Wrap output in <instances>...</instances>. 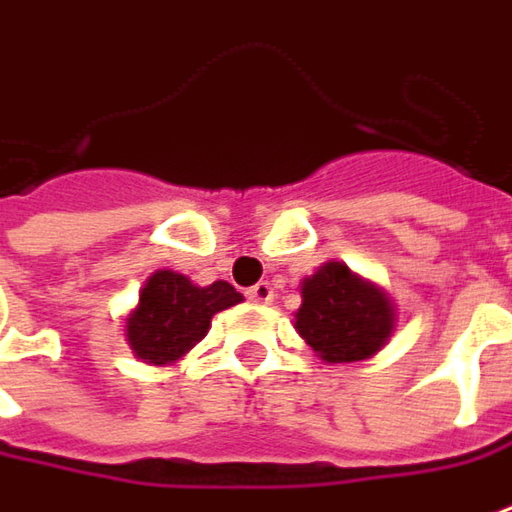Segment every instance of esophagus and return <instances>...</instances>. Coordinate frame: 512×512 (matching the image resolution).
I'll return each instance as SVG.
<instances>
[{"mask_svg":"<svg viewBox=\"0 0 512 512\" xmlns=\"http://www.w3.org/2000/svg\"><path fill=\"white\" fill-rule=\"evenodd\" d=\"M248 298L256 301V304H270L273 301V287L267 281H259V284H253L248 290Z\"/></svg>","mask_w":512,"mask_h":512,"instance_id":"1","label":"esophagus"}]
</instances>
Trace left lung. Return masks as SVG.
Wrapping results in <instances>:
<instances>
[{
	"instance_id": "8db88e82",
	"label": "left lung",
	"mask_w": 512,
	"mask_h": 512,
	"mask_svg": "<svg viewBox=\"0 0 512 512\" xmlns=\"http://www.w3.org/2000/svg\"><path fill=\"white\" fill-rule=\"evenodd\" d=\"M397 312L386 290L344 262H327L301 284L298 335L327 363L372 358L392 338Z\"/></svg>"
}]
</instances>
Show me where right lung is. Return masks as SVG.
<instances>
[{
	"instance_id": "right-lung-1",
	"label": "right lung",
	"mask_w": 512,
	"mask_h": 512,
	"mask_svg": "<svg viewBox=\"0 0 512 512\" xmlns=\"http://www.w3.org/2000/svg\"><path fill=\"white\" fill-rule=\"evenodd\" d=\"M239 301L242 293H236L228 281L197 287L183 273L157 270L146 279L137 307L126 318V341L135 358L166 366L200 344L216 312Z\"/></svg>"
}]
</instances>
